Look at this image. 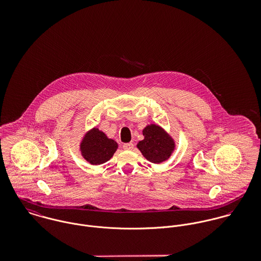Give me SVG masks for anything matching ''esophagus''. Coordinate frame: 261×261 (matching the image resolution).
Instances as JSON below:
<instances>
[{"instance_id": "34e87169", "label": "esophagus", "mask_w": 261, "mask_h": 261, "mask_svg": "<svg viewBox=\"0 0 261 261\" xmlns=\"http://www.w3.org/2000/svg\"><path fill=\"white\" fill-rule=\"evenodd\" d=\"M134 147L135 146L133 143H126V144H123V146H122V148L125 150H130V149H134Z\"/></svg>"}]
</instances>
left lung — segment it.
<instances>
[{"label":"left lung","instance_id":"left-lung-1","mask_svg":"<svg viewBox=\"0 0 261 261\" xmlns=\"http://www.w3.org/2000/svg\"><path fill=\"white\" fill-rule=\"evenodd\" d=\"M143 134L145 140L138 144V149L149 162L159 164L171 155L175 147L174 142L160 126L148 125Z\"/></svg>","mask_w":261,"mask_h":261}]
</instances>
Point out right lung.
Returning <instances> with one entry per match:
<instances>
[{"instance_id":"obj_1","label":"right lung","mask_w":261,"mask_h":261,"mask_svg":"<svg viewBox=\"0 0 261 261\" xmlns=\"http://www.w3.org/2000/svg\"><path fill=\"white\" fill-rule=\"evenodd\" d=\"M80 149L87 162L92 165H100L111 160L117 149V144L108 139L98 128H93L83 139Z\"/></svg>"}]
</instances>
